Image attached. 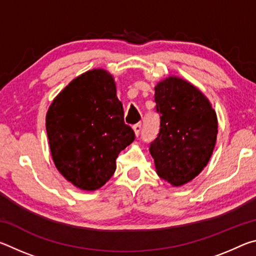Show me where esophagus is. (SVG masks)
I'll return each mask as SVG.
<instances>
[{"label": "esophagus", "mask_w": 256, "mask_h": 256, "mask_svg": "<svg viewBox=\"0 0 256 256\" xmlns=\"http://www.w3.org/2000/svg\"><path fill=\"white\" fill-rule=\"evenodd\" d=\"M133 131H134V134L138 136V134H140V131H141V123H138L136 125H133Z\"/></svg>", "instance_id": "34e87169"}]
</instances>
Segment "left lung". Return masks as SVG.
<instances>
[{
    "instance_id": "1",
    "label": "left lung",
    "mask_w": 256,
    "mask_h": 256,
    "mask_svg": "<svg viewBox=\"0 0 256 256\" xmlns=\"http://www.w3.org/2000/svg\"><path fill=\"white\" fill-rule=\"evenodd\" d=\"M154 102L160 130L149 150L158 176L178 188L196 178L209 162L218 118L204 94L176 76L156 84Z\"/></svg>"
}]
</instances>
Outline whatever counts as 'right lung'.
Instances as JSON below:
<instances>
[{
  "mask_svg": "<svg viewBox=\"0 0 256 256\" xmlns=\"http://www.w3.org/2000/svg\"><path fill=\"white\" fill-rule=\"evenodd\" d=\"M46 131L55 167L84 190H96L110 180L118 154L136 138L124 123L114 76L104 68L74 78L53 99Z\"/></svg>",
  "mask_w": 256,
  "mask_h": 256,
  "instance_id": "right-lung-1",
  "label": "right lung"
}]
</instances>
